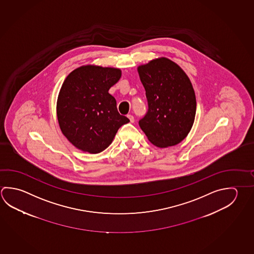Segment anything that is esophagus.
Here are the masks:
<instances>
[{"label": "esophagus", "instance_id": "esophagus-1", "mask_svg": "<svg viewBox=\"0 0 254 254\" xmlns=\"http://www.w3.org/2000/svg\"><path fill=\"white\" fill-rule=\"evenodd\" d=\"M127 118H128L129 121H130V122H131V123H133V121H134V118H133V115H131V114H128V115H127Z\"/></svg>", "mask_w": 254, "mask_h": 254}]
</instances>
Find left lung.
<instances>
[{
  "label": "left lung",
  "mask_w": 254,
  "mask_h": 254,
  "mask_svg": "<svg viewBox=\"0 0 254 254\" xmlns=\"http://www.w3.org/2000/svg\"><path fill=\"white\" fill-rule=\"evenodd\" d=\"M138 73L148 103L140 127L156 146L178 144L190 132L195 117V94L190 79L167 58L139 66Z\"/></svg>",
  "instance_id": "left-lung-1"
}]
</instances>
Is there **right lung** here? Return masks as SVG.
Instances as JSON below:
<instances>
[{"mask_svg": "<svg viewBox=\"0 0 254 254\" xmlns=\"http://www.w3.org/2000/svg\"><path fill=\"white\" fill-rule=\"evenodd\" d=\"M121 69L82 66L63 82L57 101L59 125L74 146L99 153L111 143L121 126L128 123L121 115L115 98L109 94L120 80Z\"/></svg>", "mask_w": 254, "mask_h": 254, "instance_id": "1", "label": "right lung"}]
</instances>
